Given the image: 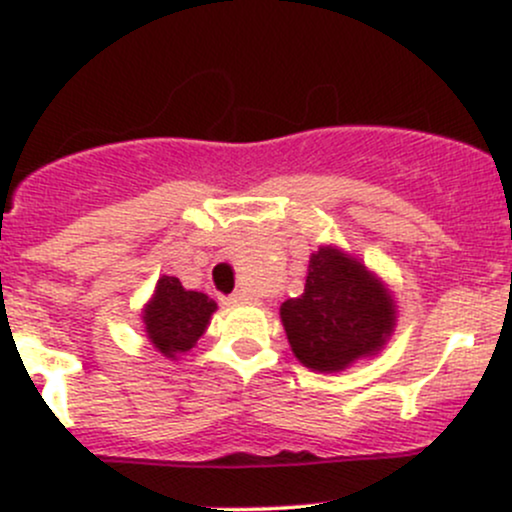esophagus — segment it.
<instances>
[{"mask_svg": "<svg viewBox=\"0 0 512 512\" xmlns=\"http://www.w3.org/2000/svg\"><path fill=\"white\" fill-rule=\"evenodd\" d=\"M245 301H250V296H248V293H240V291L223 298V303H226V305H238V303H245Z\"/></svg>", "mask_w": 512, "mask_h": 512, "instance_id": "esophagus-1", "label": "esophagus"}]
</instances>
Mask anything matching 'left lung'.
Instances as JSON below:
<instances>
[{
    "instance_id": "1",
    "label": "left lung",
    "mask_w": 512,
    "mask_h": 512,
    "mask_svg": "<svg viewBox=\"0 0 512 512\" xmlns=\"http://www.w3.org/2000/svg\"><path fill=\"white\" fill-rule=\"evenodd\" d=\"M291 351L305 368L339 373L383 349L395 330L392 293L356 257L332 245L310 255L305 289L281 303Z\"/></svg>"
}]
</instances>
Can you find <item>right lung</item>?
<instances>
[{
    "instance_id": "1",
    "label": "right lung",
    "mask_w": 512,
    "mask_h": 512,
    "mask_svg": "<svg viewBox=\"0 0 512 512\" xmlns=\"http://www.w3.org/2000/svg\"><path fill=\"white\" fill-rule=\"evenodd\" d=\"M214 310L216 303L207 293L187 291L175 276H161L142 315L146 337L163 356L175 361L197 344Z\"/></svg>"
}]
</instances>
